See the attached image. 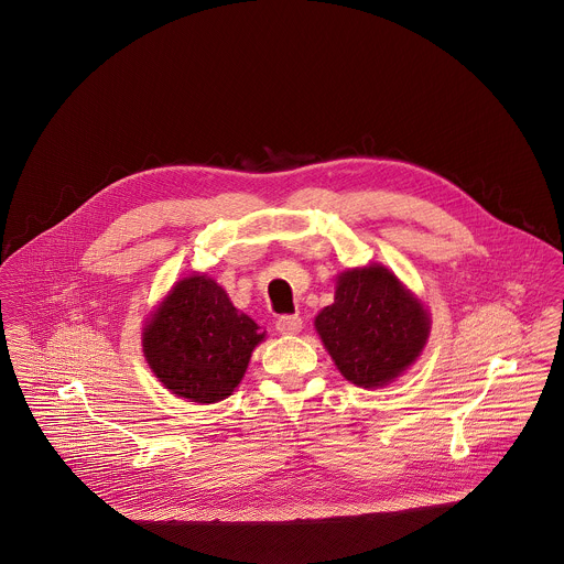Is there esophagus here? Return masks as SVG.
<instances>
[{"instance_id": "1", "label": "esophagus", "mask_w": 564, "mask_h": 564, "mask_svg": "<svg viewBox=\"0 0 564 564\" xmlns=\"http://www.w3.org/2000/svg\"><path fill=\"white\" fill-rule=\"evenodd\" d=\"M275 327H278L280 334H297L302 329V317H297V315H282L275 322Z\"/></svg>"}]
</instances>
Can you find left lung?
Wrapping results in <instances>:
<instances>
[{"label": "left lung", "mask_w": 564, "mask_h": 564, "mask_svg": "<svg viewBox=\"0 0 564 564\" xmlns=\"http://www.w3.org/2000/svg\"><path fill=\"white\" fill-rule=\"evenodd\" d=\"M315 325L338 371L365 389L382 387L405 371L430 332L419 300L384 267L343 273L334 304L323 308Z\"/></svg>", "instance_id": "left-lung-1"}]
</instances>
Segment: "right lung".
Returning a JSON list of instances; mask_svg holds the SVG:
<instances>
[{
    "mask_svg": "<svg viewBox=\"0 0 564 564\" xmlns=\"http://www.w3.org/2000/svg\"><path fill=\"white\" fill-rule=\"evenodd\" d=\"M264 332L204 275L173 286L143 332L145 358L162 384L191 402L232 395Z\"/></svg>",
    "mask_w": 564,
    "mask_h": 564,
    "instance_id": "obj_1",
    "label": "right lung"
}]
</instances>
